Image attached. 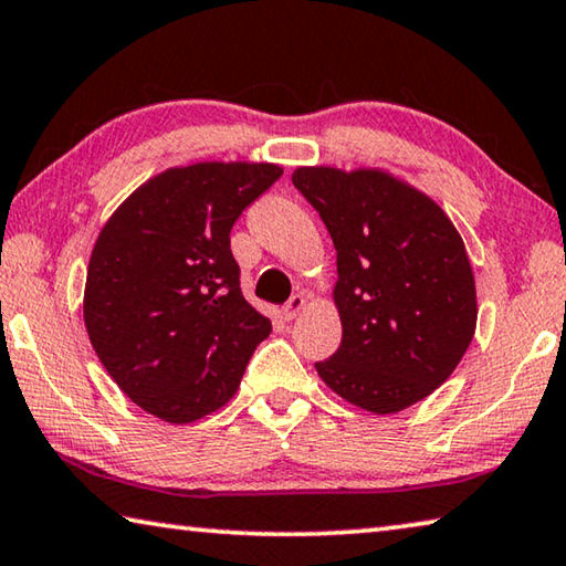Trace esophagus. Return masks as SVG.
<instances>
[{
    "label": "esophagus",
    "instance_id": "34e87169",
    "mask_svg": "<svg viewBox=\"0 0 566 566\" xmlns=\"http://www.w3.org/2000/svg\"><path fill=\"white\" fill-rule=\"evenodd\" d=\"M306 310V296L300 292V294H292V300L284 304V319H296L300 314Z\"/></svg>",
    "mask_w": 566,
    "mask_h": 566
}]
</instances>
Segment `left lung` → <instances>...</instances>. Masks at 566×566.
I'll use <instances>...</instances> for the list:
<instances>
[{
  "mask_svg": "<svg viewBox=\"0 0 566 566\" xmlns=\"http://www.w3.org/2000/svg\"><path fill=\"white\" fill-rule=\"evenodd\" d=\"M294 187L337 249L342 344L317 361L334 395L395 415L442 387L476 329L464 239L432 197L387 169L296 167Z\"/></svg>",
  "mask_w": 566,
  "mask_h": 566,
  "instance_id": "obj_1",
  "label": "left lung"
}]
</instances>
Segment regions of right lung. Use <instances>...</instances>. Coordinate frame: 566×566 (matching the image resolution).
<instances>
[{"instance_id": "obj_1", "label": "right lung", "mask_w": 566, "mask_h": 566, "mask_svg": "<svg viewBox=\"0 0 566 566\" xmlns=\"http://www.w3.org/2000/svg\"><path fill=\"white\" fill-rule=\"evenodd\" d=\"M282 177L270 161L159 171L104 222L84 284V327L104 369L147 415L189 424L237 395L272 322L239 290L229 232Z\"/></svg>"}]
</instances>
